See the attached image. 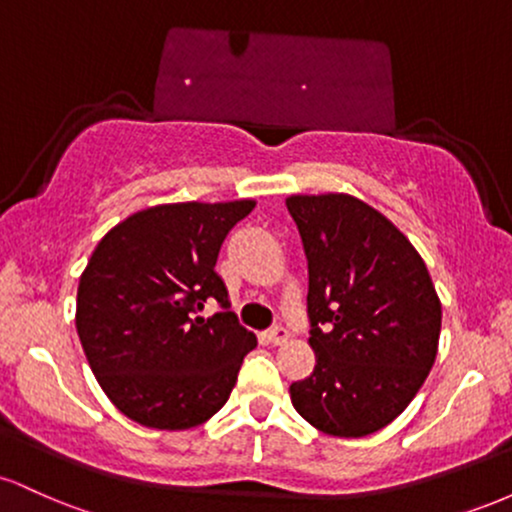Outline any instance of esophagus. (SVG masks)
Returning <instances> with one entry per match:
<instances>
[{
  "label": "esophagus",
  "instance_id": "obj_1",
  "mask_svg": "<svg viewBox=\"0 0 512 512\" xmlns=\"http://www.w3.org/2000/svg\"><path fill=\"white\" fill-rule=\"evenodd\" d=\"M267 339L272 344H284L286 339H289V332H286V327L276 325V327H272V330H267Z\"/></svg>",
  "mask_w": 512,
  "mask_h": 512
}]
</instances>
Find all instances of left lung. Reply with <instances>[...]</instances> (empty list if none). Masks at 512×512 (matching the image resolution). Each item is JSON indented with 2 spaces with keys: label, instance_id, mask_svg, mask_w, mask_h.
<instances>
[{
  "label": "left lung",
  "instance_id": "obj_1",
  "mask_svg": "<svg viewBox=\"0 0 512 512\" xmlns=\"http://www.w3.org/2000/svg\"><path fill=\"white\" fill-rule=\"evenodd\" d=\"M308 260L315 368L289 387L317 431L363 438L409 407L438 354L440 298L409 238L344 192L291 195Z\"/></svg>",
  "mask_w": 512,
  "mask_h": 512
}]
</instances>
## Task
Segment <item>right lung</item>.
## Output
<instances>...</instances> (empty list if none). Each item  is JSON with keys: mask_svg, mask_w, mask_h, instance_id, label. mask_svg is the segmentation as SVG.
<instances>
[{"mask_svg": "<svg viewBox=\"0 0 512 512\" xmlns=\"http://www.w3.org/2000/svg\"><path fill=\"white\" fill-rule=\"evenodd\" d=\"M255 209L236 202L158 204L101 238L76 291V332L98 385L127 419L195 428L231 397L257 337L238 325L214 272L223 238ZM209 297L223 314L197 318Z\"/></svg>", "mask_w": 512, "mask_h": 512, "instance_id": "right-lung-1", "label": "right lung"}]
</instances>
